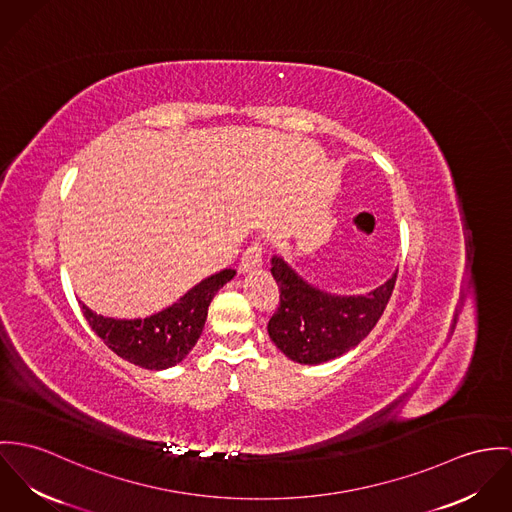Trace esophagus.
<instances>
[{
    "label": "esophagus",
    "instance_id": "esophagus-1",
    "mask_svg": "<svg viewBox=\"0 0 512 512\" xmlns=\"http://www.w3.org/2000/svg\"><path fill=\"white\" fill-rule=\"evenodd\" d=\"M261 265H263V245H261V243H251V245L245 249L243 257H241L239 269H241L243 273H247V271L259 269Z\"/></svg>",
    "mask_w": 512,
    "mask_h": 512
}]
</instances>
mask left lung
<instances>
[{
	"mask_svg": "<svg viewBox=\"0 0 512 512\" xmlns=\"http://www.w3.org/2000/svg\"><path fill=\"white\" fill-rule=\"evenodd\" d=\"M271 273L281 298L267 332L286 357L316 365L340 357L369 336L393 296L398 271L365 296L322 292L304 283L281 257H273Z\"/></svg>",
	"mask_w": 512,
	"mask_h": 512,
	"instance_id": "8db88e82",
	"label": "left lung"
}]
</instances>
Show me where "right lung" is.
<instances>
[{"mask_svg": "<svg viewBox=\"0 0 512 512\" xmlns=\"http://www.w3.org/2000/svg\"><path fill=\"white\" fill-rule=\"evenodd\" d=\"M235 271L224 269L190 288L167 310L137 320H115L94 314L80 304L90 328L115 355L143 369L161 371L180 363L200 338L208 306L216 292L233 279Z\"/></svg>", "mask_w": 512, "mask_h": 512, "instance_id": "add662e5", "label": "right lung"}]
</instances>
